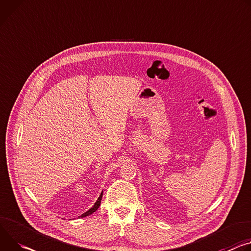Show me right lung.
Wrapping results in <instances>:
<instances>
[{"label": "right lung", "mask_w": 251, "mask_h": 251, "mask_svg": "<svg viewBox=\"0 0 251 251\" xmlns=\"http://www.w3.org/2000/svg\"><path fill=\"white\" fill-rule=\"evenodd\" d=\"M102 196H103V191L101 192V194H100V196L98 197V199H97V201L94 203V205L92 207H91L88 211H86L85 213H83L81 216H79V217H86V216H89V215H91L92 213H94L98 208H99V206H100V203H101V200H102Z\"/></svg>", "instance_id": "1"}]
</instances>
